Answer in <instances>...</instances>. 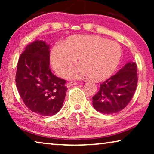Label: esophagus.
<instances>
[{
    "instance_id": "esophagus-1",
    "label": "esophagus",
    "mask_w": 154,
    "mask_h": 154,
    "mask_svg": "<svg viewBox=\"0 0 154 154\" xmlns=\"http://www.w3.org/2000/svg\"><path fill=\"white\" fill-rule=\"evenodd\" d=\"M77 83H75V82H69V83H68L66 84V87L67 88H70L71 86H73V85H77Z\"/></svg>"
}]
</instances>
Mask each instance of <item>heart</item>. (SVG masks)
<instances>
[{
	"label": "heart",
	"instance_id": "heart-1",
	"mask_svg": "<svg viewBox=\"0 0 154 154\" xmlns=\"http://www.w3.org/2000/svg\"><path fill=\"white\" fill-rule=\"evenodd\" d=\"M121 54L116 42L95 35H76L52 48L50 63L56 73L64 77L78 58L80 65L71 69L68 76L73 79L90 77L100 81L114 73Z\"/></svg>",
	"mask_w": 154,
	"mask_h": 154
}]
</instances>
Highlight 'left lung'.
Segmentation results:
<instances>
[{"mask_svg": "<svg viewBox=\"0 0 154 154\" xmlns=\"http://www.w3.org/2000/svg\"><path fill=\"white\" fill-rule=\"evenodd\" d=\"M137 81L136 63L128 62L116 74L101 84L100 90L92 97L94 108L104 114L123 110L131 101Z\"/></svg>", "mask_w": 154, "mask_h": 154, "instance_id": "left-lung-1", "label": "left lung"}]
</instances>
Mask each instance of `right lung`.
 <instances>
[{
  "mask_svg": "<svg viewBox=\"0 0 154 154\" xmlns=\"http://www.w3.org/2000/svg\"><path fill=\"white\" fill-rule=\"evenodd\" d=\"M15 82L21 98L35 113L50 116L62 109L67 88L66 81L50 69V45L35 41L25 48L17 63Z\"/></svg>",
  "mask_w": 154,
  "mask_h": 154,
  "instance_id": "right-lung-1",
  "label": "right lung"
}]
</instances>
